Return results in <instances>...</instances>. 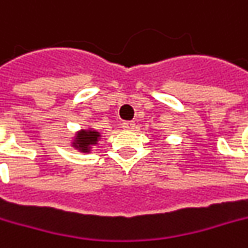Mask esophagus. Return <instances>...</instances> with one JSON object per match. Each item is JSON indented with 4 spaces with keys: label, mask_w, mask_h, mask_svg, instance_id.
<instances>
[{
    "label": "esophagus",
    "mask_w": 248,
    "mask_h": 248,
    "mask_svg": "<svg viewBox=\"0 0 248 248\" xmlns=\"http://www.w3.org/2000/svg\"><path fill=\"white\" fill-rule=\"evenodd\" d=\"M134 127H135V123L134 121H124L123 123V128L127 131H131L134 130Z\"/></svg>",
    "instance_id": "34e87169"
}]
</instances>
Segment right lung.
<instances>
[{"instance_id": "1", "label": "right lung", "mask_w": 248, "mask_h": 248, "mask_svg": "<svg viewBox=\"0 0 248 248\" xmlns=\"http://www.w3.org/2000/svg\"><path fill=\"white\" fill-rule=\"evenodd\" d=\"M100 138V134L97 131L93 130H82L81 132H78V135L75 137V141H74V146L78 148L82 152H89L91 146L99 141Z\"/></svg>"}]
</instances>
